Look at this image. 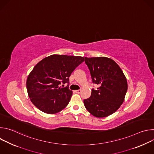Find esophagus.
Returning <instances> with one entry per match:
<instances>
[{"label": "esophagus", "mask_w": 154, "mask_h": 154, "mask_svg": "<svg viewBox=\"0 0 154 154\" xmlns=\"http://www.w3.org/2000/svg\"><path fill=\"white\" fill-rule=\"evenodd\" d=\"M75 92L77 93H79V94H80L81 92H82V90H75Z\"/></svg>", "instance_id": "1"}]
</instances>
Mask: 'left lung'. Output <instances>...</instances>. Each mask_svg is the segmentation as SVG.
I'll use <instances>...</instances> for the list:
<instances>
[{
    "label": "left lung",
    "instance_id": "obj_1",
    "mask_svg": "<svg viewBox=\"0 0 154 154\" xmlns=\"http://www.w3.org/2000/svg\"><path fill=\"white\" fill-rule=\"evenodd\" d=\"M92 82L99 85L92 89L90 97L83 100L86 109L97 118L115 113L124 100L127 91V79L118 64L107 57H85Z\"/></svg>",
    "mask_w": 154,
    "mask_h": 154
}]
</instances>
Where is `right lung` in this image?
Segmentation results:
<instances>
[{
    "instance_id": "right-lung-1",
    "label": "right lung",
    "mask_w": 154,
    "mask_h": 154,
    "mask_svg": "<svg viewBox=\"0 0 154 154\" xmlns=\"http://www.w3.org/2000/svg\"><path fill=\"white\" fill-rule=\"evenodd\" d=\"M84 61L79 56L52 55L40 61L27 80V90L32 102L41 111L55 114L66 106L72 94L69 89V77ZM68 83L62 88L61 84Z\"/></svg>"
}]
</instances>
